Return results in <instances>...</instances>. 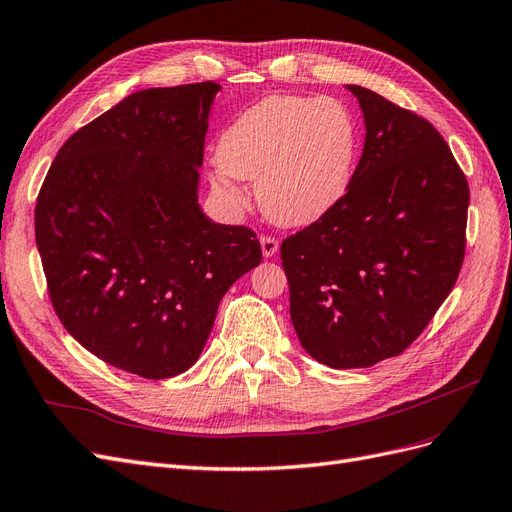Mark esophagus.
I'll return each mask as SVG.
<instances>
[{"instance_id":"34e87169","label":"esophagus","mask_w":512,"mask_h":512,"mask_svg":"<svg viewBox=\"0 0 512 512\" xmlns=\"http://www.w3.org/2000/svg\"><path fill=\"white\" fill-rule=\"evenodd\" d=\"M260 247H262V256L273 258L277 254V250H280V241H277L275 237H262Z\"/></svg>"}]
</instances>
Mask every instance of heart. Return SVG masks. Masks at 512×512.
<instances>
[{"instance_id": "1", "label": "heart", "mask_w": 512, "mask_h": 512, "mask_svg": "<svg viewBox=\"0 0 512 512\" xmlns=\"http://www.w3.org/2000/svg\"><path fill=\"white\" fill-rule=\"evenodd\" d=\"M356 149L359 128L342 100L267 96L222 132L213 181L230 198H237L235 179L252 181L271 222L305 226L346 194Z\"/></svg>"}]
</instances>
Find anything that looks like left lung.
Segmentation results:
<instances>
[{
  "label": "left lung",
  "mask_w": 512,
  "mask_h": 512,
  "mask_svg": "<svg viewBox=\"0 0 512 512\" xmlns=\"http://www.w3.org/2000/svg\"><path fill=\"white\" fill-rule=\"evenodd\" d=\"M365 119L346 194L282 243L290 318L309 356L333 369L404 352L451 294L466 254L470 190L423 117L348 85Z\"/></svg>",
  "instance_id": "obj_1"
}]
</instances>
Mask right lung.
<instances>
[{"instance_id":"add662e5","label":"right lung","mask_w":512,"mask_h":512,"mask_svg":"<svg viewBox=\"0 0 512 512\" xmlns=\"http://www.w3.org/2000/svg\"><path fill=\"white\" fill-rule=\"evenodd\" d=\"M213 81L123 98L57 151L36 245L66 331L104 363L162 380L190 369L226 290L262 258L256 232L211 222L198 168Z\"/></svg>"}]
</instances>
